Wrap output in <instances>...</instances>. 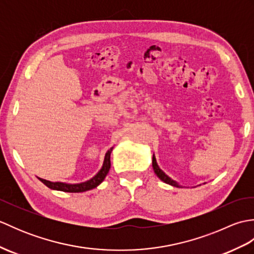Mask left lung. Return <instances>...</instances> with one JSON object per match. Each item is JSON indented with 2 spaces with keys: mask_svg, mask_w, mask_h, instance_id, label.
Instances as JSON below:
<instances>
[{
  "mask_svg": "<svg viewBox=\"0 0 254 254\" xmlns=\"http://www.w3.org/2000/svg\"><path fill=\"white\" fill-rule=\"evenodd\" d=\"M153 169H154V172L156 174V176H157L161 181H164L165 183H167V185H170V186L176 187V188H182V187L179 185V183L176 182L175 180H172L170 177L167 176V175L165 174V172L159 168V166H158V164H157V160H156L155 155H153Z\"/></svg>",
  "mask_w": 254,
  "mask_h": 254,
  "instance_id": "8db88e82",
  "label": "left lung"
}]
</instances>
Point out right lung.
<instances>
[{"mask_svg": "<svg viewBox=\"0 0 254 254\" xmlns=\"http://www.w3.org/2000/svg\"><path fill=\"white\" fill-rule=\"evenodd\" d=\"M113 147H111L105 155V159H104V164H102V167L100 170L97 172V174L91 178V179L85 181V182H80V183H66V182H52L49 180H45L41 179V178L37 177L45 186L48 188H50L51 190H57V191H63V192H71V193H79V192H85L91 190V189H95L98 187L100 183L105 180L106 176L108 175L110 169V155L112 152Z\"/></svg>", "mask_w": 254, "mask_h": 254, "instance_id": "right-lung-1", "label": "right lung"}]
</instances>
